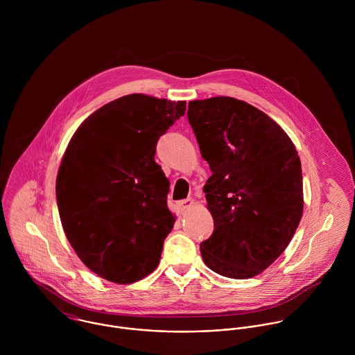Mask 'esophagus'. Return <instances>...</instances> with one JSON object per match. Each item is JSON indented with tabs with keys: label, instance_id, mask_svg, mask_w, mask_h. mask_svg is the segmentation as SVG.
Returning <instances> with one entry per match:
<instances>
[{
	"label": "esophagus",
	"instance_id": "34e87169",
	"mask_svg": "<svg viewBox=\"0 0 355 355\" xmlns=\"http://www.w3.org/2000/svg\"><path fill=\"white\" fill-rule=\"evenodd\" d=\"M194 205V201L193 200H184V201H179V202L176 203V206H178V210L180 211V213H183V211H186L187 209H190L191 206Z\"/></svg>",
	"mask_w": 355,
	"mask_h": 355
}]
</instances>
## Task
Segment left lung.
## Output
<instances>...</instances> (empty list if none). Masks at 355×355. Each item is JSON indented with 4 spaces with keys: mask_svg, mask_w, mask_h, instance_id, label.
<instances>
[{
    "mask_svg": "<svg viewBox=\"0 0 355 355\" xmlns=\"http://www.w3.org/2000/svg\"><path fill=\"white\" fill-rule=\"evenodd\" d=\"M187 117L211 176L203 191L214 221L203 262L231 279H250L286 250L304 213L302 168L284 130L231 97L189 102Z\"/></svg>",
    "mask_w": 355,
    "mask_h": 355,
    "instance_id": "left-lung-1",
    "label": "left lung"
}]
</instances>
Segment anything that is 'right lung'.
<instances>
[{"instance_id":"1","label":"right lung","mask_w":355,"mask_h":355,"mask_svg":"<svg viewBox=\"0 0 355 355\" xmlns=\"http://www.w3.org/2000/svg\"><path fill=\"white\" fill-rule=\"evenodd\" d=\"M186 101L130 94L90 114L71 138L55 180L67 239L96 275L130 284L157 268L175 224L157 141Z\"/></svg>"}]
</instances>
